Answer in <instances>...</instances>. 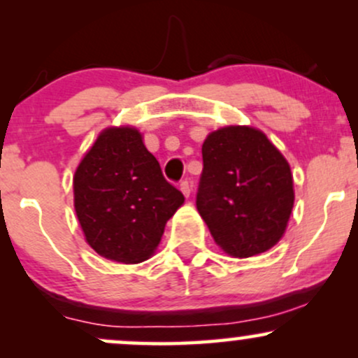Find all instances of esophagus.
<instances>
[{"label": "esophagus", "mask_w": 358, "mask_h": 358, "mask_svg": "<svg viewBox=\"0 0 358 358\" xmlns=\"http://www.w3.org/2000/svg\"><path fill=\"white\" fill-rule=\"evenodd\" d=\"M180 190H182V193H183V195H185V196H187V199H188V196H190V195H192V185H190V183H188V182H187V180H185V182H182V183H180Z\"/></svg>", "instance_id": "34e87169"}]
</instances>
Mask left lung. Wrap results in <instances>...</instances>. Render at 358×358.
<instances>
[{
    "label": "left lung",
    "instance_id": "1",
    "mask_svg": "<svg viewBox=\"0 0 358 358\" xmlns=\"http://www.w3.org/2000/svg\"><path fill=\"white\" fill-rule=\"evenodd\" d=\"M196 210L232 257L266 252L285 236L294 205L293 173L261 129L224 126L202 145Z\"/></svg>",
    "mask_w": 358,
    "mask_h": 358
}]
</instances>
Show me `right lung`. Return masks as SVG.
Returning <instances> with one entry per match:
<instances>
[{
    "mask_svg": "<svg viewBox=\"0 0 358 358\" xmlns=\"http://www.w3.org/2000/svg\"><path fill=\"white\" fill-rule=\"evenodd\" d=\"M183 202L133 126L102 129L73 173V207L85 242L114 262L138 264L153 256Z\"/></svg>",
    "mask_w": 358,
    "mask_h": 358,
    "instance_id": "obj_1",
    "label": "right lung"
}]
</instances>
